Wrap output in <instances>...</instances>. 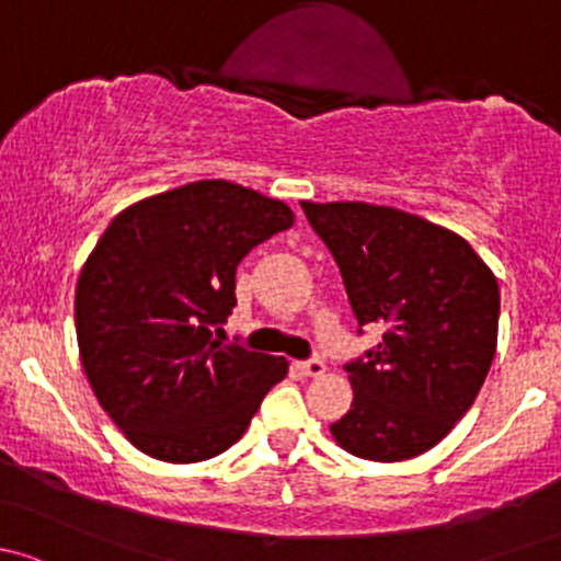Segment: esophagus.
Returning <instances> with one entry per match:
<instances>
[{
    "instance_id": "1",
    "label": "esophagus",
    "mask_w": 561,
    "mask_h": 561,
    "mask_svg": "<svg viewBox=\"0 0 561 561\" xmlns=\"http://www.w3.org/2000/svg\"><path fill=\"white\" fill-rule=\"evenodd\" d=\"M299 369H302V375H308V378H319V375H323V369H327V365H323L321 359H305L299 362Z\"/></svg>"
}]
</instances>
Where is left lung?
<instances>
[{
	"label": "left lung",
	"mask_w": 561,
	"mask_h": 561,
	"mask_svg": "<svg viewBox=\"0 0 561 561\" xmlns=\"http://www.w3.org/2000/svg\"><path fill=\"white\" fill-rule=\"evenodd\" d=\"M343 275L351 310L380 327L345 365L354 402L332 435L369 461L430 451L470 410L496 351L500 288L470 242L394 207L302 202Z\"/></svg>",
	"instance_id": "8db88e82"
}]
</instances>
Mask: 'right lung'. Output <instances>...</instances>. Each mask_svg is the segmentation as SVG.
Returning <instances> with one entry per match:
<instances>
[{
	"label": "right lung",
	"mask_w": 561,
	"mask_h": 561,
	"mask_svg": "<svg viewBox=\"0 0 561 561\" xmlns=\"http://www.w3.org/2000/svg\"><path fill=\"white\" fill-rule=\"evenodd\" d=\"M294 224L278 199L199 181L113 218L75 294L80 362L96 400L161 461L210 459L238 443L286 359L224 343L234 273Z\"/></svg>",
	"instance_id": "obj_1"
}]
</instances>
